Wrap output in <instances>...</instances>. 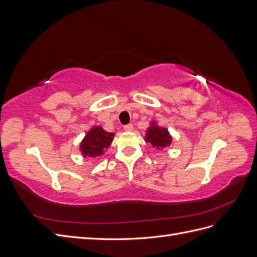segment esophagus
Masks as SVG:
<instances>
[{
  "instance_id": "obj_1",
  "label": "esophagus",
  "mask_w": 257,
  "mask_h": 257,
  "mask_svg": "<svg viewBox=\"0 0 257 257\" xmlns=\"http://www.w3.org/2000/svg\"><path fill=\"white\" fill-rule=\"evenodd\" d=\"M124 130L125 131H127V132H131V131H133V124H126V125H124Z\"/></svg>"
}]
</instances>
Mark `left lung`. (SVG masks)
I'll use <instances>...</instances> for the list:
<instances>
[{
	"label": "left lung",
	"instance_id": "8db88e82",
	"mask_svg": "<svg viewBox=\"0 0 257 257\" xmlns=\"http://www.w3.org/2000/svg\"><path fill=\"white\" fill-rule=\"evenodd\" d=\"M146 142L150 143L153 147L165 148L170 143H172V137H170L168 131L164 127H159L154 122L151 124V126L148 128L146 135Z\"/></svg>",
	"mask_w": 257,
	"mask_h": 257
}]
</instances>
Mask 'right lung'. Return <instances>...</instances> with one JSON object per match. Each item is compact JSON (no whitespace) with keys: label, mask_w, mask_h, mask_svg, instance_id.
<instances>
[{"label":"right lung","mask_w":257,"mask_h":257,"mask_svg":"<svg viewBox=\"0 0 257 257\" xmlns=\"http://www.w3.org/2000/svg\"><path fill=\"white\" fill-rule=\"evenodd\" d=\"M113 136V133H108L100 126L91 128L80 144L83 157L96 158L103 155L105 149L110 146Z\"/></svg>","instance_id":"1"}]
</instances>
